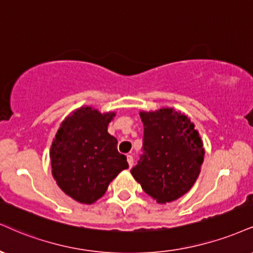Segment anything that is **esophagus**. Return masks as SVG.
<instances>
[{
  "label": "esophagus",
  "instance_id": "34e87169",
  "mask_svg": "<svg viewBox=\"0 0 253 253\" xmlns=\"http://www.w3.org/2000/svg\"><path fill=\"white\" fill-rule=\"evenodd\" d=\"M133 156H130V154H128V156H127V163H128V165H129V167H132L133 166Z\"/></svg>",
  "mask_w": 253,
  "mask_h": 253
}]
</instances>
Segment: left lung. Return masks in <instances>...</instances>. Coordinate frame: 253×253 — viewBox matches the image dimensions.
<instances>
[{"label": "left lung", "mask_w": 253, "mask_h": 253, "mask_svg": "<svg viewBox=\"0 0 253 253\" xmlns=\"http://www.w3.org/2000/svg\"><path fill=\"white\" fill-rule=\"evenodd\" d=\"M140 118L142 154L130 173L157 203H171L187 193L199 175L205 154L202 138L192 121L173 108L140 112Z\"/></svg>", "instance_id": "8db88e82"}]
</instances>
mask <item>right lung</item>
Segmentation results:
<instances>
[{
  "mask_svg": "<svg viewBox=\"0 0 253 253\" xmlns=\"http://www.w3.org/2000/svg\"><path fill=\"white\" fill-rule=\"evenodd\" d=\"M115 113L92 107L77 109L62 121L50 147L51 173L67 196L81 204L100 199L113 179L128 169L107 132Z\"/></svg>",
  "mask_w": 253,
  "mask_h": 253,
  "instance_id": "obj_1",
  "label": "right lung"
}]
</instances>
